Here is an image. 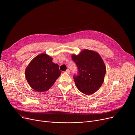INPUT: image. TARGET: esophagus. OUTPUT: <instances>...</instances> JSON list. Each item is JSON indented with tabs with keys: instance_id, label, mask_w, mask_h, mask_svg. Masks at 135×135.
Here are the masks:
<instances>
[{
	"instance_id": "esophagus-1",
	"label": "esophagus",
	"mask_w": 135,
	"mask_h": 135,
	"mask_svg": "<svg viewBox=\"0 0 135 135\" xmlns=\"http://www.w3.org/2000/svg\"><path fill=\"white\" fill-rule=\"evenodd\" d=\"M66 73H67L68 74H69V73H70V70H69V69H67V70H66Z\"/></svg>"
}]
</instances>
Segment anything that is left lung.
I'll return each instance as SVG.
<instances>
[{
    "mask_svg": "<svg viewBox=\"0 0 135 135\" xmlns=\"http://www.w3.org/2000/svg\"><path fill=\"white\" fill-rule=\"evenodd\" d=\"M71 58L78 68V75L74 76V79L78 90L88 95L96 92L102 85L106 73L100 55L85 49L78 55H73Z\"/></svg>",
    "mask_w": 135,
    "mask_h": 135,
    "instance_id": "1",
    "label": "left lung"
}]
</instances>
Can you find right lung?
<instances>
[{
  "instance_id": "obj_1",
  "label": "right lung",
  "mask_w": 135,
  "mask_h": 135,
  "mask_svg": "<svg viewBox=\"0 0 135 135\" xmlns=\"http://www.w3.org/2000/svg\"><path fill=\"white\" fill-rule=\"evenodd\" d=\"M25 73L30 86L35 91L43 92L54 85L61 72L50 56L41 54L30 62Z\"/></svg>"
}]
</instances>
